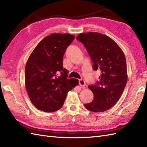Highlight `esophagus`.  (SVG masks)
<instances>
[{"label":"esophagus","mask_w":147,"mask_h":147,"mask_svg":"<svg viewBox=\"0 0 147 147\" xmlns=\"http://www.w3.org/2000/svg\"><path fill=\"white\" fill-rule=\"evenodd\" d=\"M78 82H79V85L81 86V87L84 88L85 86V80L84 79H80V80H79V81H78Z\"/></svg>","instance_id":"esophagus-1"}]
</instances>
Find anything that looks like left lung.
<instances>
[{
	"label": "left lung",
	"instance_id": "left-lung-1",
	"mask_svg": "<svg viewBox=\"0 0 147 147\" xmlns=\"http://www.w3.org/2000/svg\"><path fill=\"white\" fill-rule=\"evenodd\" d=\"M87 49L94 70H100L99 81L88 88L94 94L93 101L84 104L93 112H103L115 104L127 82L126 59L117 43L98 32L80 34L76 37Z\"/></svg>",
	"mask_w": 147,
	"mask_h": 147
}]
</instances>
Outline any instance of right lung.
<instances>
[{"instance_id": "obj_1", "label": "right lung", "mask_w": 147, "mask_h": 147, "mask_svg": "<svg viewBox=\"0 0 147 147\" xmlns=\"http://www.w3.org/2000/svg\"><path fill=\"white\" fill-rule=\"evenodd\" d=\"M75 38L69 34H52L38 43L25 69L28 96L38 110L53 112L62 108L68 92L78 85L76 78H67L63 57Z\"/></svg>"}]
</instances>
